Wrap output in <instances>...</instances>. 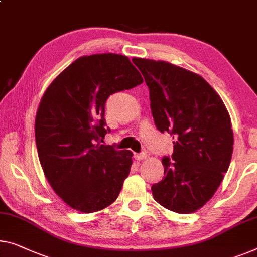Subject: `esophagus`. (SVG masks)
<instances>
[{
    "mask_svg": "<svg viewBox=\"0 0 257 257\" xmlns=\"http://www.w3.org/2000/svg\"><path fill=\"white\" fill-rule=\"evenodd\" d=\"M148 155L145 152H142V153H135L134 155V158H135L136 160H144L145 158H147Z\"/></svg>",
    "mask_w": 257,
    "mask_h": 257,
    "instance_id": "esophagus-1",
    "label": "esophagus"
}]
</instances>
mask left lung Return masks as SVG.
Segmentation results:
<instances>
[{
	"instance_id": "left-lung-1",
	"label": "left lung",
	"mask_w": 257,
	"mask_h": 257,
	"mask_svg": "<svg viewBox=\"0 0 257 257\" xmlns=\"http://www.w3.org/2000/svg\"><path fill=\"white\" fill-rule=\"evenodd\" d=\"M133 61L149 87L156 127L175 139L173 155L162 159L165 177L151 187L153 198L171 211H197L216 193L231 163L234 137L228 110L202 76L166 61Z\"/></svg>"
}]
</instances>
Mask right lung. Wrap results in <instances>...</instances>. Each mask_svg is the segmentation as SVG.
Wrapping results in <instances>:
<instances>
[{
	"label": "right lung",
	"mask_w": 257,
	"mask_h": 257,
	"mask_svg": "<svg viewBox=\"0 0 257 257\" xmlns=\"http://www.w3.org/2000/svg\"><path fill=\"white\" fill-rule=\"evenodd\" d=\"M143 78L129 57L84 55L49 84L38 107V157L53 190L70 208L92 213L116 200L130 173L133 152L102 145L105 104L110 94Z\"/></svg>",
	"instance_id": "1"
}]
</instances>
